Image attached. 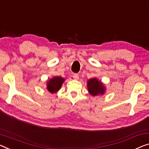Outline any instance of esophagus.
I'll use <instances>...</instances> for the list:
<instances>
[{"mask_svg":"<svg viewBox=\"0 0 149 149\" xmlns=\"http://www.w3.org/2000/svg\"><path fill=\"white\" fill-rule=\"evenodd\" d=\"M73 77H74L75 79H79V75L76 74H74V75H73Z\"/></svg>","mask_w":149,"mask_h":149,"instance_id":"34e87169","label":"esophagus"}]
</instances>
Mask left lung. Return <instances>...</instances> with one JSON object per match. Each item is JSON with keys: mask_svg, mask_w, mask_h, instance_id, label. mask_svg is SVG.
<instances>
[{"mask_svg": "<svg viewBox=\"0 0 149 149\" xmlns=\"http://www.w3.org/2000/svg\"><path fill=\"white\" fill-rule=\"evenodd\" d=\"M87 88L88 92L92 96H102L106 92V86L96 77L91 78L87 81Z\"/></svg>", "mask_w": 149, "mask_h": 149, "instance_id": "1", "label": "left lung"}]
</instances>
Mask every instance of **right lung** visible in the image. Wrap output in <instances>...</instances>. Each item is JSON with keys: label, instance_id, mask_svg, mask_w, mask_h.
Instances as JSON below:
<instances>
[{"label": "right lung", "instance_id": "1", "mask_svg": "<svg viewBox=\"0 0 149 149\" xmlns=\"http://www.w3.org/2000/svg\"><path fill=\"white\" fill-rule=\"evenodd\" d=\"M65 79L60 76H55L46 82V89L51 94H55L60 90Z\"/></svg>", "mask_w": 149, "mask_h": 149}]
</instances>
